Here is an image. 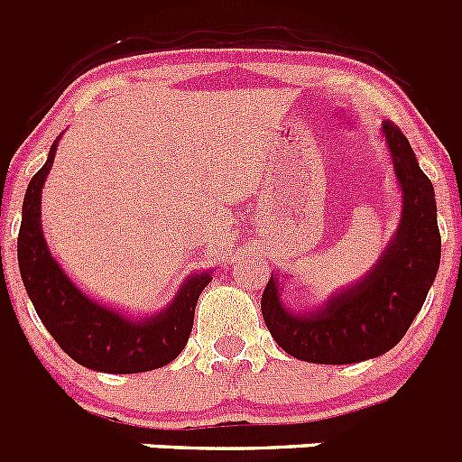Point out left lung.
Wrapping results in <instances>:
<instances>
[{
	"instance_id": "left-lung-1",
	"label": "left lung",
	"mask_w": 462,
	"mask_h": 462,
	"mask_svg": "<svg viewBox=\"0 0 462 462\" xmlns=\"http://www.w3.org/2000/svg\"><path fill=\"white\" fill-rule=\"evenodd\" d=\"M382 138L402 191V212L368 275L312 310L289 308L277 275L263 289V321L273 340L298 361L346 365L386 354L402 340L438 275L442 240L432 182L398 126L382 122Z\"/></svg>"
}]
</instances>
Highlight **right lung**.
Instances as JSON below:
<instances>
[{
	"label": "right lung",
	"mask_w": 462,
	"mask_h": 462,
	"mask_svg": "<svg viewBox=\"0 0 462 462\" xmlns=\"http://www.w3.org/2000/svg\"><path fill=\"white\" fill-rule=\"evenodd\" d=\"M57 143L46 164L27 185L18 234V266L39 319L76 363L97 373L132 374L164 368L185 349L194 326V310L212 271L194 273L175 298L157 314L134 319L122 310L97 303L57 263L41 226V194L55 162Z\"/></svg>",
	"instance_id": "1"
}]
</instances>
